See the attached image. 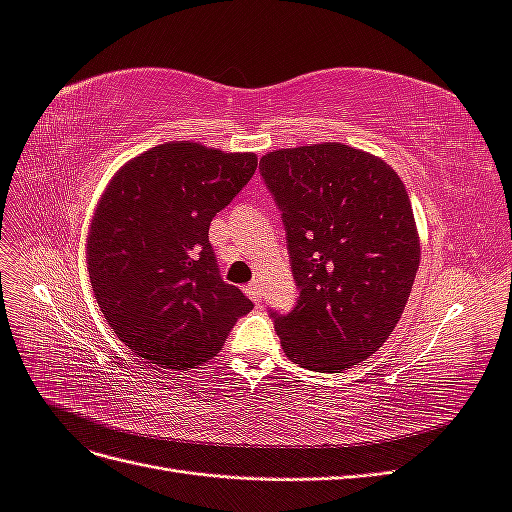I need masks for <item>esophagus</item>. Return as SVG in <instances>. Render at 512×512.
Masks as SVG:
<instances>
[{
	"label": "esophagus",
	"instance_id": "34e87169",
	"mask_svg": "<svg viewBox=\"0 0 512 512\" xmlns=\"http://www.w3.org/2000/svg\"><path fill=\"white\" fill-rule=\"evenodd\" d=\"M243 290H245V294H247V297H250V299H252L254 303H258V301L262 299V297H260V294H262V292H260V286H258V282H252V284H247V286H245Z\"/></svg>",
	"mask_w": 512,
	"mask_h": 512
}]
</instances>
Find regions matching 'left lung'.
Here are the masks:
<instances>
[{"mask_svg":"<svg viewBox=\"0 0 512 512\" xmlns=\"http://www.w3.org/2000/svg\"><path fill=\"white\" fill-rule=\"evenodd\" d=\"M260 175L282 211L299 303L275 318L288 359L337 374L374 354L404 314L421 241L404 181L367 151H269Z\"/></svg>","mask_w":512,"mask_h":512,"instance_id":"8db88e82","label":"left lung"}]
</instances>
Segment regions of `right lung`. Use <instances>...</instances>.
<instances>
[{
	"instance_id": "obj_1",
	"label": "right lung",
	"mask_w": 512,
	"mask_h": 512,
	"mask_svg": "<svg viewBox=\"0 0 512 512\" xmlns=\"http://www.w3.org/2000/svg\"><path fill=\"white\" fill-rule=\"evenodd\" d=\"M256 166V153L173 141L108 181L89 224V280L108 327L149 363L185 371L213 359L254 307L220 277L209 224Z\"/></svg>"
}]
</instances>
